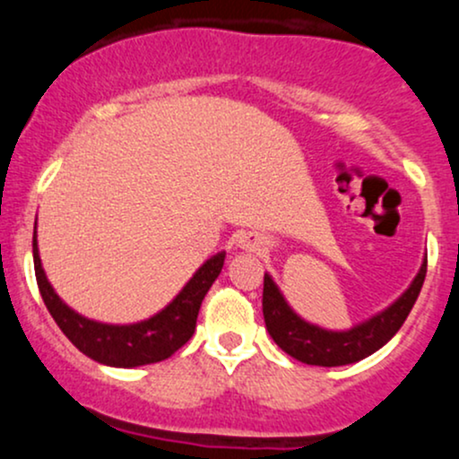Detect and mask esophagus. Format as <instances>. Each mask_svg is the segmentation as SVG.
<instances>
[{
	"label": "esophagus",
	"mask_w": 459,
	"mask_h": 459,
	"mask_svg": "<svg viewBox=\"0 0 459 459\" xmlns=\"http://www.w3.org/2000/svg\"><path fill=\"white\" fill-rule=\"evenodd\" d=\"M239 246L246 247V250H259V247L263 246V241H261L259 235L246 233V235L239 239Z\"/></svg>",
	"instance_id": "34e87169"
}]
</instances>
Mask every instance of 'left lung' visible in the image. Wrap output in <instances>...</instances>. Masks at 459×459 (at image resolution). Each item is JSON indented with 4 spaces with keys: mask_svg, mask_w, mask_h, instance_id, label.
Listing matches in <instances>:
<instances>
[{
    "mask_svg": "<svg viewBox=\"0 0 459 459\" xmlns=\"http://www.w3.org/2000/svg\"><path fill=\"white\" fill-rule=\"evenodd\" d=\"M425 273H428V259L423 261L420 272L416 273L408 291L393 307L347 332L321 330L317 325H310L299 319L284 302L282 293L278 291L272 278L265 273L263 278V317H265L267 332L282 351L307 365L341 367L358 362L380 350L397 334L419 298Z\"/></svg>",
    "mask_w": 459,
    "mask_h": 459,
    "instance_id": "8db88e82",
    "label": "left lung"
}]
</instances>
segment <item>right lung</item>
Listing matches in <instances>:
<instances>
[{"label": "right lung", "instance_id": "obj_1", "mask_svg": "<svg viewBox=\"0 0 459 459\" xmlns=\"http://www.w3.org/2000/svg\"><path fill=\"white\" fill-rule=\"evenodd\" d=\"M31 250H34L36 282L51 317L82 354L109 367H140L161 362L175 354L178 347L186 345L196 330L200 304L222 272L226 256L224 252L212 256L194 273L183 291L155 317L134 325H108L82 317L56 296L40 265L36 230Z\"/></svg>", "mask_w": 459, "mask_h": 459}]
</instances>
